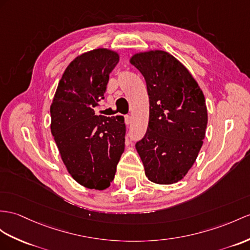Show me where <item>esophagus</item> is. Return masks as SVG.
<instances>
[{"instance_id":"obj_1","label":"esophagus","mask_w":250,"mask_h":250,"mask_svg":"<svg viewBox=\"0 0 250 250\" xmlns=\"http://www.w3.org/2000/svg\"><path fill=\"white\" fill-rule=\"evenodd\" d=\"M125 124L126 125H129L131 123V117L130 115H125Z\"/></svg>"}]
</instances>
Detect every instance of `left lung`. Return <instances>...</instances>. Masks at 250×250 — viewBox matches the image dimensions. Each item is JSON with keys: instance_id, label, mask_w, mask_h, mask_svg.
Masks as SVG:
<instances>
[{"instance_id": "8db88e82", "label": "left lung", "mask_w": 250, "mask_h": 250, "mask_svg": "<svg viewBox=\"0 0 250 250\" xmlns=\"http://www.w3.org/2000/svg\"><path fill=\"white\" fill-rule=\"evenodd\" d=\"M129 62L144 76L149 97L147 131L136 144L145 175L158 185L175 184L193 167L204 143L208 123L204 93L167 52H139Z\"/></svg>"}]
</instances>
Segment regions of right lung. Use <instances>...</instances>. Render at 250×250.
Listing matches in <instances>:
<instances>
[{
	"instance_id": "add662e5",
	"label": "right lung",
	"mask_w": 250,
	"mask_h": 250,
	"mask_svg": "<svg viewBox=\"0 0 250 250\" xmlns=\"http://www.w3.org/2000/svg\"><path fill=\"white\" fill-rule=\"evenodd\" d=\"M119 53L95 48L66 66L51 105V131L73 179L84 188L105 190L112 182L125 148L121 115H95Z\"/></svg>"
}]
</instances>
